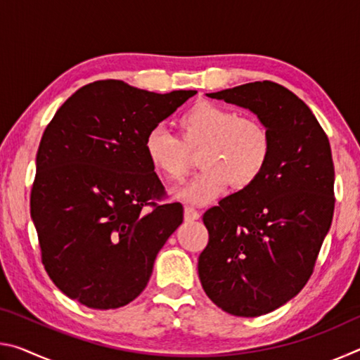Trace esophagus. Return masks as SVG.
Instances as JSON below:
<instances>
[{
	"mask_svg": "<svg viewBox=\"0 0 360 360\" xmlns=\"http://www.w3.org/2000/svg\"><path fill=\"white\" fill-rule=\"evenodd\" d=\"M200 217V212L192 208V206H186L184 208V219L187 222H192V221H197V219Z\"/></svg>",
	"mask_w": 360,
	"mask_h": 360,
	"instance_id": "1",
	"label": "esophagus"
}]
</instances>
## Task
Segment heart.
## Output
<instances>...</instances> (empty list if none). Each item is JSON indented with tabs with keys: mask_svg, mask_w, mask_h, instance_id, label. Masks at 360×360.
I'll list each match as a JSON object with an SVG mask.
<instances>
[{
	"mask_svg": "<svg viewBox=\"0 0 360 360\" xmlns=\"http://www.w3.org/2000/svg\"><path fill=\"white\" fill-rule=\"evenodd\" d=\"M181 139L163 125L144 138V152L155 172L168 181H181L192 165L191 152L203 167L195 178L176 191L188 203L205 205L227 191L246 188L265 172L271 155V135L257 117L238 115L233 109L198 101L178 119Z\"/></svg>",
	"mask_w": 360,
	"mask_h": 360,
	"instance_id": "heart-1",
	"label": "heart"
}]
</instances>
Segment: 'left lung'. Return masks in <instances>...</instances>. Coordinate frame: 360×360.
<instances>
[{"label": "left lung", "instance_id": "left-lung-1", "mask_svg": "<svg viewBox=\"0 0 360 360\" xmlns=\"http://www.w3.org/2000/svg\"><path fill=\"white\" fill-rule=\"evenodd\" d=\"M206 95L249 109L271 135L260 178L205 212L210 241L198 257L211 302L255 318L288 303L311 276L333 217L330 144L311 109L276 82Z\"/></svg>", "mask_w": 360, "mask_h": 360}]
</instances>
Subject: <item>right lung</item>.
Returning <instances> with one entry per match:
<instances>
[{
  "instance_id": "right-lung-1",
  "label": "right lung",
  "mask_w": 360,
  "mask_h": 360,
  "mask_svg": "<svg viewBox=\"0 0 360 360\" xmlns=\"http://www.w3.org/2000/svg\"><path fill=\"white\" fill-rule=\"evenodd\" d=\"M195 94L106 79L72 94L47 125L30 206L46 271L72 300L120 308L148 285L184 208L150 202L165 188L144 138Z\"/></svg>"
}]
</instances>
